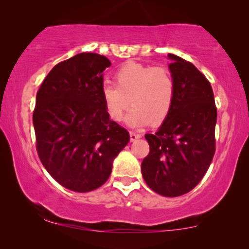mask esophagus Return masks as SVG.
I'll return each mask as SVG.
<instances>
[{"label": "esophagus", "mask_w": 249, "mask_h": 249, "mask_svg": "<svg viewBox=\"0 0 249 249\" xmlns=\"http://www.w3.org/2000/svg\"><path fill=\"white\" fill-rule=\"evenodd\" d=\"M141 137H142L141 134H137V132H135V131H130V141L131 142H135L136 139H138Z\"/></svg>", "instance_id": "34e87169"}]
</instances>
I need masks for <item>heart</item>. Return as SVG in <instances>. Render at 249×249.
Here are the masks:
<instances>
[{
	"label": "heart",
	"instance_id": "1",
	"mask_svg": "<svg viewBox=\"0 0 249 249\" xmlns=\"http://www.w3.org/2000/svg\"><path fill=\"white\" fill-rule=\"evenodd\" d=\"M115 85L104 84L101 96L108 117L120 121L131 104L125 121L131 127L160 124L172 110L176 84L172 73L164 67L129 62L115 72Z\"/></svg>",
	"mask_w": 249,
	"mask_h": 249
}]
</instances>
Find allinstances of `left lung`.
I'll list each match as a JSON object with an SVG mask.
<instances>
[{
	"label": "left lung",
	"mask_w": 249,
	"mask_h": 249,
	"mask_svg": "<svg viewBox=\"0 0 249 249\" xmlns=\"http://www.w3.org/2000/svg\"><path fill=\"white\" fill-rule=\"evenodd\" d=\"M168 56L175 102L159 130L145 135L149 153L142 162V173L155 193L177 197L195 188L212 162L217 112L206 77L188 61Z\"/></svg>",
	"instance_id": "obj_1"
}]
</instances>
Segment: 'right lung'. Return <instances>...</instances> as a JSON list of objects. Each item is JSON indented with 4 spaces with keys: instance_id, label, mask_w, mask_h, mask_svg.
Instances as JSON below:
<instances>
[{
    "instance_id": "obj_1",
    "label": "right lung",
    "mask_w": 249,
    "mask_h": 249,
    "mask_svg": "<svg viewBox=\"0 0 249 249\" xmlns=\"http://www.w3.org/2000/svg\"><path fill=\"white\" fill-rule=\"evenodd\" d=\"M110 60L80 53L57 63L40 85L33 113L36 149L47 172L78 193L97 189L130 136L105 112L101 96Z\"/></svg>"
}]
</instances>
